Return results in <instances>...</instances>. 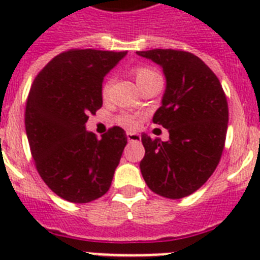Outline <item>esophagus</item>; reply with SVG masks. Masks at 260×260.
Returning a JSON list of instances; mask_svg holds the SVG:
<instances>
[{
    "instance_id": "34e87169",
    "label": "esophagus",
    "mask_w": 260,
    "mask_h": 260,
    "mask_svg": "<svg viewBox=\"0 0 260 260\" xmlns=\"http://www.w3.org/2000/svg\"><path fill=\"white\" fill-rule=\"evenodd\" d=\"M126 138H128V142H140L142 136L135 132H126Z\"/></svg>"
}]
</instances>
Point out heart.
<instances>
[{
  "instance_id": "obj_1",
  "label": "heart",
  "mask_w": 260,
  "mask_h": 260,
  "mask_svg": "<svg viewBox=\"0 0 260 260\" xmlns=\"http://www.w3.org/2000/svg\"><path fill=\"white\" fill-rule=\"evenodd\" d=\"M132 74H134L135 79H136V82H138L140 89L146 86V85H148V83L154 82L155 79L160 78L158 73L155 70H152V69L148 66L134 67ZM109 86L110 81L109 79H105L101 85V95L104 98H105L106 95H108V93H109ZM117 122L118 124H121L122 126H125V128H134V126L136 125V118L129 113H122L117 117Z\"/></svg>"
}]
</instances>
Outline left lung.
Returning a JSON list of instances; mask_svg holds the SVG:
<instances>
[{
  "label": "left lung",
  "mask_w": 260,
  "mask_h": 260,
  "mask_svg": "<svg viewBox=\"0 0 260 260\" xmlns=\"http://www.w3.org/2000/svg\"><path fill=\"white\" fill-rule=\"evenodd\" d=\"M160 64L167 86L152 121L169 131V140L142 135L146 155L140 170L147 186L162 197L193 194L216 170L225 144L228 102L213 71L191 52L138 51Z\"/></svg>",
  "instance_id": "left-lung-1"
}]
</instances>
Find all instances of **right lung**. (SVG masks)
Segmentation results:
<instances>
[{
	"label": "right lung",
	"mask_w": 260,
	"mask_h": 260,
	"mask_svg": "<svg viewBox=\"0 0 260 260\" xmlns=\"http://www.w3.org/2000/svg\"><path fill=\"white\" fill-rule=\"evenodd\" d=\"M125 51L73 50L56 55L35 78L25 106V131L35 166L63 200L86 204L109 190L126 146L112 126L98 139L85 129L102 106L101 85Z\"/></svg>",
	"instance_id": "obj_1"
}]
</instances>
